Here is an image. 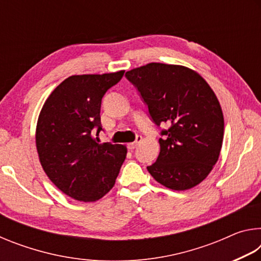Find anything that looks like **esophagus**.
<instances>
[{
    "mask_svg": "<svg viewBox=\"0 0 261 261\" xmlns=\"http://www.w3.org/2000/svg\"><path fill=\"white\" fill-rule=\"evenodd\" d=\"M141 140H143V137H141V136H137L136 141H134V143L127 144V148H129V149H135V148H136L137 146H138V145L141 143Z\"/></svg>",
    "mask_w": 261,
    "mask_h": 261,
    "instance_id": "1",
    "label": "esophagus"
}]
</instances>
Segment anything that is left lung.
<instances>
[{"label":"left lung","mask_w":261,"mask_h":261,"mask_svg":"<svg viewBox=\"0 0 261 261\" xmlns=\"http://www.w3.org/2000/svg\"><path fill=\"white\" fill-rule=\"evenodd\" d=\"M125 76L139 91L153 122L170 124L161 132L160 153L148 173L176 191L201 183L219 160L223 141V114L213 90L183 65L148 63Z\"/></svg>","instance_id":"left-lung-1"}]
</instances>
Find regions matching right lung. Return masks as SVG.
I'll list each match as a JSON object with an SVG mask.
<instances>
[{
  "instance_id": "1",
  "label": "right lung",
  "mask_w": 261,
  "mask_h": 261,
  "mask_svg": "<svg viewBox=\"0 0 261 261\" xmlns=\"http://www.w3.org/2000/svg\"><path fill=\"white\" fill-rule=\"evenodd\" d=\"M124 70L74 74L48 96L39 114L35 144L39 160L53 183L73 199L96 201L113 189L126 147L94 138L102 130L101 100L121 81Z\"/></svg>"
}]
</instances>
